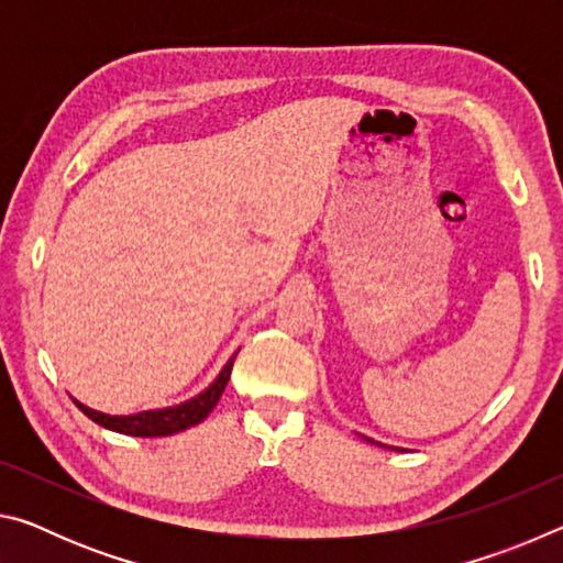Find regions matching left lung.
Instances as JSON below:
<instances>
[{
    "instance_id": "8db88e82",
    "label": "left lung",
    "mask_w": 563,
    "mask_h": 563,
    "mask_svg": "<svg viewBox=\"0 0 563 563\" xmlns=\"http://www.w3.org/2000/svg\"><path fill=\"white\" fill-rule=\"evenodd\" d=\"M367 442H375V440H367Z\"/></svg>"
}]
</instances>
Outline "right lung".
Returning <instances> with one entry per match:
<instances>
[{
  "label": "right lung",
  "mask_w": 563,
  "mask_h": 563,
  "mask_svg": "<svg viewBox=\"0 0 563 563\" xmlns=\"http://www.w3.org/2000/svg\"><path fill=\"white\" fill-rule=\"evenodd\" d=\"M233 362H235V355L225 362L221 375H218L201 395L190 397L188 402H180L176 407L146 409V412H139V415L117 417V415H103V412H97V409H89L87 405L76 402V399L74 402L89 419H93V422L101 427H107L111 432L131 434V437H168V434L184 432L198 422H203V419L213 412V407L218 405V399H221L228 379H231Z\"/></svg>",
  "instance_id": "1"
}]
</instances>
